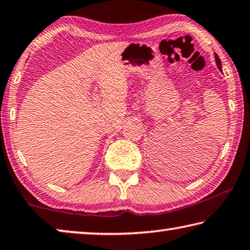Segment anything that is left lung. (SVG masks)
<instances>
[{
    "label": "left lung",
    "mask_w": 250,
    "mask_h": 250,
    "mask_svg": "<svg viewBox=\"0 0 250 250\" xmlns=\"http://www.w3.org/2000/svg\"><path fill=\"white\" fill-rule=\"evenodd\" d=\"M215 61H216V64H217V67L219 68V70H222V62H221V59H219L217 54H215Z\"/></svg>",
    "instance_id": "8db88e82"
}]
</instances>
